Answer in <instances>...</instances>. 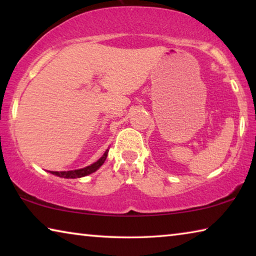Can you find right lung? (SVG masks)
Listing matches in <instances>:
<instances>
[{
    "label": "right lung",
    "instance_id": "right-lung-1",
    "mask_svg": "<svg viewBox=\"0 0 256 256\" xmlns=\"http://www.w3.org/2000/svg\"><path fill=\"white\" fill-rule=\"evenodd\" d=\"M107 154L108 150H106V152L104 154L102 157L100 159H98L96 162H94L90 166H86L84 168H81V170H68V172H50L53 175L60 176V177H64V178H79V177H84L92 172H96L102 164L105 162V160L107 158Z\"/></svg>",
    "mask_w": 256,
    "mask_h": 256
}]
</instances>
